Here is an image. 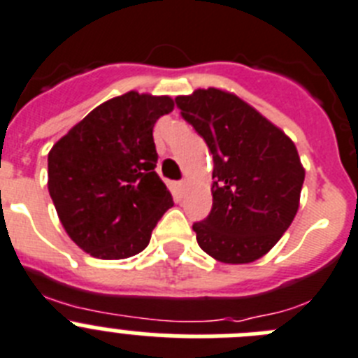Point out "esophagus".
<instances>
[{
  "label": "esophagus",
  "instance_id": "obj_1",
  "mask_svg": "<svg viewBox=\"0 0 358 358\" xmlns=\"http://www.w3.org/2000/svg\"><path fill=\"white\" fill-rule=\"evenodd\" d=\"M185 185H187L185 180H180V182H178V189H180V191H183V189H185Z\"/></svg>",
  "mask_w": 358,
  "mask_h": 358
}]
</instances>
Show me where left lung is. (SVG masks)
<instances>
[{
  "mask_svg": "<svg viewBox=\"0 0 358 358\" xmlns=\"http://www.w3.org/2000/svg\"><path fill=\"white\" fill-rule=\"evenodd\" d=\"M175 101L214 159L212 210L192 224L199 248L224 264L260 259L298 212L305 169L294 143L231 92L210 87Z\"/></svg>",
  "mask_w": 358,
  "mask_h": 358,
  "instance_id": "1",
  "label": "left lung"
}]
</instances>
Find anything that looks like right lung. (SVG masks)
<instances>
[{"label":"right lung","instance_id":"add662e5","mask_svg":"<svg viewBox=\"0 0 358 358\" xmlns=\"http://www.w3.org/2000/svg\"><path fill=\"white\" fill-rule=\"evenodd\" d=\"M175 108L169 96L130 91L101 103L48 155V189L64 230L96 259H128L150 244L173 207L157 175L153 127Z\"/></svg>","mask_w":358,"mask_h":358}]
</instances>
